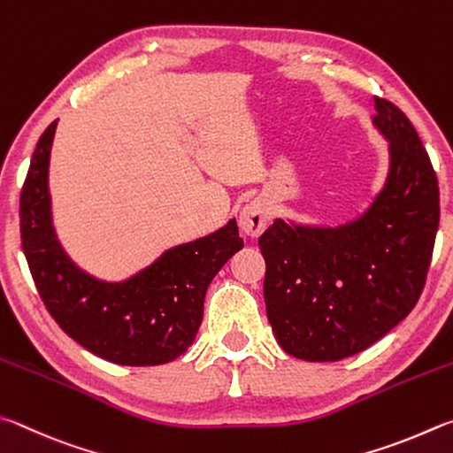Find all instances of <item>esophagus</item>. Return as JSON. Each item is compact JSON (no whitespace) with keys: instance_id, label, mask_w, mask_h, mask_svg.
<instances>
[{"instance_id":"obj_1","label":"esophagus","mask_w":453,"mask_h":453,"mask_svg":"<svg viewBox=\"0 0 453 453\" xmlns=\"http://www.w3.org/2000/svg\"><path fill=\"white\" fill-rule=\"evenodd\" d=\"M268 219H271V206H268L265 198H257V201L244 206L239 214L241 233L249 236V239H258L265 233Z\"/></svg>"}]
</instances>
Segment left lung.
<instances>
[{
	"mask_svg": "<svg viewBox=\"0 0 453 453\" xmlns=\"http://www.w3.org/2000/svg\"><path fill=\"white\" fill-rule=\"evenodd\" d=\"M374 107L388 173L368 209L336 226L276 219L258 239L268 322L282 350L306 362L378 342L416 306L430 268L438 179L410 119L386 99Z\"/></svg>",
	"mask_w": 453,
	"mask_h": 453,
	"instance_id": "obj_1",
	"label": "left lung"
}]
</instances>
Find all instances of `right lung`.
<instances>
[{
  "mask_svg": "<svg viewBox=\"0 0 453 453\" xmlns=\"http://www.w3.org/2000/svg\"><path fill=\"white\" fill-rule=\"evenodd\" d=\"M53 121L37 141L21 188V249L43 304L61 330L99 358L121 366H157L195 342L204 295L244 242L236 219L201 239L166 249L149 266L119 282L77 266L53 226L50 158Z\"/></svg>",
  "mask_w": 453,
  "mask_h": 453,
  "instance_id": "add662e5",
  "label": "right lung"
}]
</instances>
